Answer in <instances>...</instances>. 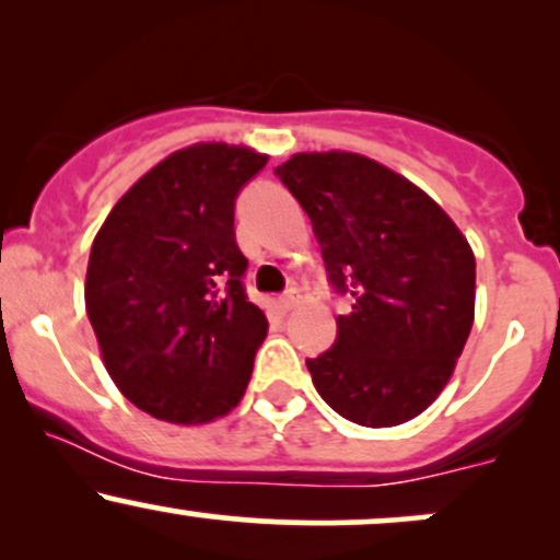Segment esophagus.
Here are the masks:
<instances>
[{
	"label": "esophagus",
	"instance_id": "1",
	"mask_svg": "<svg viewBox=\"0 0 560 560\" xmlns=\"http://www.w3.org/2000/svg\"><path fill=\"white\" fill-rule=\"evenodd\" d=\"M300 305V292L298 289H289V292H284L279 298V307L281 311H292V307Z\"/></svg>",
	"mask_w": 560,
	"mask_h": 560
}]
</instances>
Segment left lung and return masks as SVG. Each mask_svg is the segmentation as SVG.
<instances>
[{
    "instance_id": "1",
    "label": "left lung",
    "mask_w": 560,
    "mask_h": 560,
    "mask_svg": "<svg viewBox=\"0 0 560 560\" xmlns=\"http://www.w3.org/2000/svg\"><path fill=\"white\" fill-rule=\"evenodd\" d=\"M276 176L311 215L352 311L307 361L318 395L361 427H397L447 387L474 326L477 260L427 191L358 152H298Z\"/></svg>"
}]
</instances>
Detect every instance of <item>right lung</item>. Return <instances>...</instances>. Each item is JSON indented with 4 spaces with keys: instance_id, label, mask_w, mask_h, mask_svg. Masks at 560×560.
Returning <instances> with one entry per match:
<instances>
[{
    "instance_id": "1",
    "label": "right lung",
    "mask_w": 560,
    "mask_h": 560,
    "mask_svg": "<svg viewBox=\"0 0 560 560\" xmlns=\"http://www.w3.org/2000/svg\"><path fill=\"white\" fill-rule=\"evenodd\" d=\"M266 163L244 144L184 147L147 171L96 231L83 298L102 363L160 421L221 419L253 376L268 320L242 287L234 199Z\"/></svg>"
}]
</instances>
